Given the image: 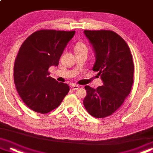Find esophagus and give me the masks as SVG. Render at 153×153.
<instances>
[{"mask_svg":"<svg viewBox=\"0 0 153 153\" xmlns=\"http://www.w3.org/2000/svg\"><path fill=\"white\" fill-rule=\"evenodd\" d=\"M71 87L73 90H77L79 88V86L78 85H76V84H74V85H72L71 86Z\"/></svg>","mask_w":153,"mask_h":153,"instance_id":"esophagus-1","label":"esophagus"}]
</instances>
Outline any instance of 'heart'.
Instances as JSON below:
<instances>
[{
  "label": "heart",
  "instance_id": "b5f03b06",
  "mask_svg": "<svg viewBox=\"0 0 153 153\" xmlns=\"http://www.w3.org/2000/svg\"><path fill=\"white\" fill-rule=\"evenodd\" d=\"M74 50L75 52L76 53H80V52L83 51H88V47L85 43L82 42H77L76 45H75L74 47Z\"/></svg>",
  "mask_w": 153,
  "mask_h": 153
}]
</instances>
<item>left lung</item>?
Segmentation results:
<instances>
[{"label":"left lung","mask_w":153,"mask_h":153,"mask_svg":"<svg viewBox=\"0 0 153 153\" xmlns=\"http://www.w3.org/2000/svg\"><path fill=\"white\" fill-rule=\"evenodd\" d=\"M95 54L93 71H98L103 86L96 89L85 86L83 100L87 112L104 118L115 112L131 92L134 65L129 47L117 33L110 30H84Z\"/></svg>","instance_id":"1"}]
</instances>
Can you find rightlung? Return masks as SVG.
<instances>
[{
	"label": "right lung",
	"mask_w": 153,
	"mask_h": 153,
	"mask_svg": "<svg viewBox=\"0 0 153 153\" xmlns=\"http://www.w3.org/2000/svg\"><path fill=\"white\" fill-rule=\"evenodd\" d=\"M75 33L37 31L19 49L13 67L14 83L22 101L35 112L45 114L53 111L69 93V85L50 77L48 69L58 65L64 49Z\"/></svg>",
	"instance_id": "right-lung-1"
}]
</instances>
